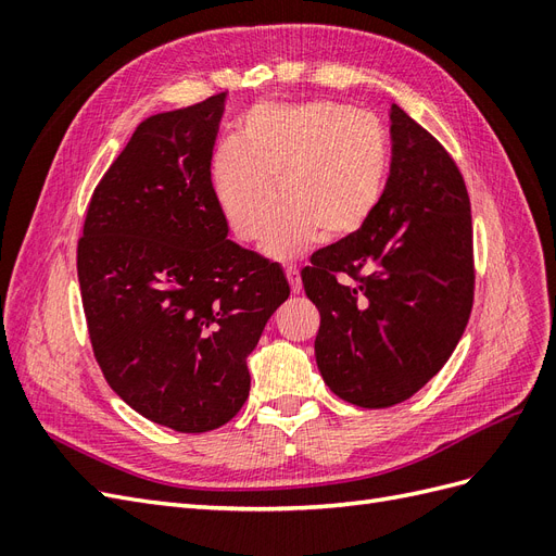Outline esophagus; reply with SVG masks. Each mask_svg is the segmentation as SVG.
Instances as JSON below:
<instances>
[{
  "instance_id": "1",
  "label": "esophagus",
  "mask_w": 556,
  "mask_h": 556,
  "mask_svg": "<svg viewBox=\"0 0 556 556\" xmlns=\"http://www.w3.org/2000/svg\"><path fill=\"white\" fill-rule=\"evenodd\" d=\"M285 276H288V280H290V288H292V292H294V294H299V292H301V276H299V268H296V266H288V268H285Z\"/></svg>"
}]
</instances>
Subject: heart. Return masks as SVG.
Returning <instances> with one entry per match:
<instances>
[{"mask_svg": "<svg viewBox=\"0 0 556 556\" xmlns=\"http://www.w3.org/2000/svg\"><path fill=\"white\" fill-rule=\"evenodd\" d=\"M390 174V143L374 115L339 102L260 104L211 162L213 192L231 231L290 260L317 233L348 239L371 220ZM279 190H275V182Z\"/></svg>", "mask_w": 556, "mask_h": 556, "instance_id": "heart-1", "label": "heart"}]
</instances>
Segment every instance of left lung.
Listing matches in <instances>:
<instances>
[{"instance_id": "1", "label": "left lung", "mask_w": 556, "mask_h": 556, "mask_svg": "<svg viewBox=\"0 0 556 556\" xmlns=\"http://www.w3.org/2000/svg\"><path fill=\"white\" fill-rule=\"evenodd\" d=\"M392 164L374 217L301 271L319 311L315 362L329 390L390 408L441 371L473 306V225L447 150L396 104Z\"/></svg>"}]
</instances>
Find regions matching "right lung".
I'll return each mask as SVG.
<instances>
[{
  "label": "right lung",
  "instance_id": "add662e5",
  "mask_svg": "<svg viewBox=\"0 0 556 556\" xmlns=\"http://www.w3.org/2000/svg\"><path fill=\"white\" fill-rule=\"evenodd\" d=\"M225 99L146 117L99 180L78 241L83 311L106 382L180 433L241 410L248 355L290 296L280 264L227 239L211 182Z\"/></svg>",
  "mask_w": 556,
  "mask_h": 556
}]
</instances>
